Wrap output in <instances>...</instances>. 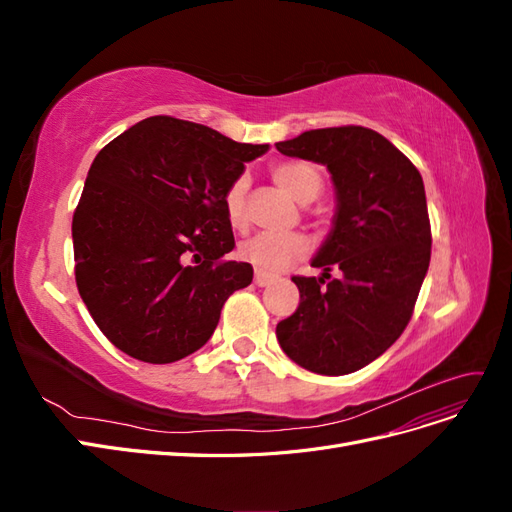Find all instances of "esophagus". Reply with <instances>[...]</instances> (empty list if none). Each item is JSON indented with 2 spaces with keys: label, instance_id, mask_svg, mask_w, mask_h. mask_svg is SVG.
Returning a JSON list of instances; mask_svg holds the SVG:
<instances>
[{
  "label": "esophagus",
  "instance_id": "obj_1",
  "mask_svg": "<svg viewBox=\"0 0 512 512\" xmlns=\"http://www.w3.org/2000/svg\"><path fill=\"white\" fill-rule=\"evenodd\" d=\"M271 282H275V275H269V273H260V271H256V275H254V284L256 286H269Z\"/></svg>",
  "mask_w": 512,
  "mask_h": 512
}]
</instances>
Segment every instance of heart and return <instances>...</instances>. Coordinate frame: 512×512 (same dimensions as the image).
<instances>
[{"label":"heart","mask_w":512,"mask_h":512,"mask_svg":"<svg viewBox=\"0 0 512 512\" xmlns=\"http://www.w3.org/2000/svg\"><path fill=\"white\" fill-rule=\"evenodd\" d=\"M271 177L284 192H288L294 200H299L303 205L312 203V200H316L322 192L320 170L309 162H280L271 168ZM245 196L247 179L237 177L228 185L222 198L226 222L237 232L247 228ZM307 252L309 241L303 235H299V232H290V235H258L250 241L241 243L239 258L260 273H277L290 267L294 260L303 258Z\"/></svg>","instance_id":"heart-1"}]
</instances>
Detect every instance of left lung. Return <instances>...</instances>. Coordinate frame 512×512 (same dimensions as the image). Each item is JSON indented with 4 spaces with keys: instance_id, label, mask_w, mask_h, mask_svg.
Masks as SVG:
<instances>
[{
    "instance_id": "left-lung-1",
    "label": "left lung",
    "mask_w": 512,
    "mask_h": 512,
    "mask_svg": "<svg viewBox=\"0 0 512 512\" xmlns=\"http://www.w3.org/2000/svg\"><path fill=\"white\" fill-rule=\"evenodd\" d=\"M275 147L327 166L337 198L333 228L312 260L322 275L292 277L301 301L277 322V342L314 374H352L389 350L412 318L431 258L423 177L363 126L309 130Z\"/></svg>"
}]
</instances>
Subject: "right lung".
<instances>
[{
	"mask_svg": "<svg viewBox=\"0 0 512 512\" xmlns=\"http://www.w3.org/2000/svg\"><path fill=\"white\" fill-rule=\"evenodd\" d=\"M267 149L158 115L98 153L72 241L76 286L108 342L156 365L209 342L226 299L254 277L226 260L235 237L222 198Z\"/></svg>",
	"mask_w": 512,
	"mask_h": 512,
	"instance_id": "add662e5",
	"label": "right lung"
}]
</instances>
